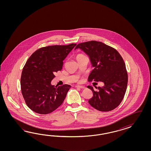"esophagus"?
I'll return each instance as SVG.
<instances>
[{
    "label": "esophagus",
    "instance_id": "esophagus-1",
    "mask_svg": "<svg viewBox=\"0 0 151 151\" xmlns=\"http://www.w3.org/2000/svg\"><path fill=\"white\" fill-rule=\"evenodd\" d=\"M75 87H76V88H81V89H84V88H86V87H85V86H78V85H76Z\"/></svg>",
    "mask_w": 151,
    "mask_h": 151
}]
</instances>
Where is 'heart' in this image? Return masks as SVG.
Returning <instances> with one entry per match:
<instances>
[{
    "label": "heart",
    "mask_w": 151,
    "mask_h": 151,
    "mask_svg": "<svg viewBox=\"0 0 151 151\" xmlns=\"http://www.w3.org/2000/svg\"><path fill=\"white\" fill-rule=\"evenodd\" d=\"M85 56V55H83V54H78L77 55V58H80V57H82V56Z\"/></svg>",
    "instance_id": "heart-1"
}]
</instances>
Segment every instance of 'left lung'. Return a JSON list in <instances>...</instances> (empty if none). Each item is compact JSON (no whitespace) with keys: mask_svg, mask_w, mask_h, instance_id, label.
Masks as SVG:
<instances>
[{"mask_svg":"<svg viewBox=\"0 0 151 151\" xmlns=\"http://www.w3.org/2000/svg\"><path fill=\"white\" fill-rule=\"evenodd\" d=\"M80 49L89 56L93 69L88 81H101L102 87L98 91L88 86L93 92L88 100L90 105L96 110L108 112L119 106L126 91L128 74L124 59L114 48L97 41L80 43L75 47Z\"/></svg>","mask_w":151,"mask_h":151,"instance_id":"obj_1","label":"left lung"}]
</instances>
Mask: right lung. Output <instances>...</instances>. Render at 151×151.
<instances>
[{
	"label": "right lung",
	"instance_id": "right-lung-1",
	"mask_svg": "<svg viewBox=\"0 0 151 151\" xmlns=\"http://www.w3.org/2000/svg\"><path fill=\"white\" fill-rule=\"evenodd\" d=\"M76 45L42 47L30 56L20 78L22 93L29 109L39 114H50L61 105L71 86L51 84L55 73L61 70L64 60Z\"/></svg>",
	"mask_w": 151,
	"mask_h": 151
}]
</instances>
